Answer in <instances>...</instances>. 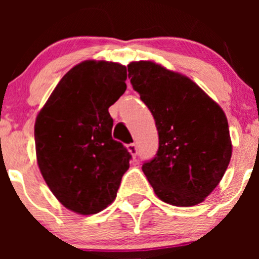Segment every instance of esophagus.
<instances>
[{"instance_id":"esophagus-1","label":"esophagus","mask_w":259,"mask_h":259,"mask_svg":"<svg viewBox=\"0 0 259 259\" xmlns=\"http://www.w3.org/2000/svg\"><path fill=\"white\" fill-rule=\"evenodd\" d=\"M126 148H127V150H129V153L133 155V158H137V155H138V148H137V145H135L134 143H133V144L127 145Z\"/></svg>"}]
</instances>
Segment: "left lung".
Masks as SVG:
<instances>
[{"label": "left lung", "instance_id": "1", "mask_svg": "<svg viewBox=\"0 0 259 259\" xmlns=\"http://www.w3.org/2000/svg\"><path fill=\"white\" fill-rule=\"evenodd\" d=\"M133 89L149 108L159 149L143 171L155 194L177 207L202 203L219 184L232 156L228 120L189 77L153 61L127 65Z\"/></svg>", "mask_w": 259, "mask_h": 259}]
</instances>
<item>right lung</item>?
<instances>
[{"instance_id": "obj_1", "label": "right lung", "mask_w": 259, "mask_h": 259, "mask_svg": "<svg viewBox=\"0 0 259 259\" xmlns=\"http://www.w3.org/2000/svg\"><path fill=\"white\" fill-rule=\"evenodd\" d=\"M126 67L83 61L64 75L36 117L41 174L67 209L90 215L116 198L132 155L111 137L109 108L126 90Z\"/></svg>"}]
</instances>
